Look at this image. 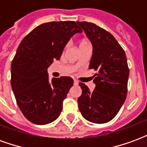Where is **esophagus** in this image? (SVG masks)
<instances>
[{"label": "esophagus", "instance_id": "34e87169", "mask_svg": "<svg viewBox=\"0 0 147 147\" xmlns=\"http://www.w3.org/2000/svg\"><path fill=\"white\" fill-rule=\"evenodd\" d=\"M79 84V82L77 81L76 80H74V85H76V86H77Z\"/></svg>", "mask_w": 147, "mask_h": 147}]
</instances>
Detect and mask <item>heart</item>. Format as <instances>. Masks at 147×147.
Returning a JSON list of instances; mask_svg holds the SVG:
<instances>
[{
	"label": "heart",
	"instance_id": "b5f03b06",
	"mask_svg": "<svg viewBox=\"0 0 147 147\" xmlns=\"http://www.w3.org/2000/svg\"><path fill=\"white\" fill-rule=\"evenodd\" d=\"M85 43H87V42H81V44H85ZM81 44H80V45H81Z\"/></svg>",
	"mask_w": 147,
	"mask_h": 147
}]
</instances>
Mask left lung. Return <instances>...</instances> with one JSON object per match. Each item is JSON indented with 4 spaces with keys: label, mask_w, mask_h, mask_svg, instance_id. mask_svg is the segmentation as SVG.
<instances>
[{
    "label": "left lung",
    "mask_w": 147,
    "mask_h": 147,
    "mask_svg": "<svg viewBox=\"0 0 147 147\" xmlns=\"http://www.w3.org/2000/svg\"><path fill=\"white\" fill-rule=\"evenodd\" d=\"M77 24L92 45L89 68L97 71L93 76L94 90L80 83L82 94L78 98L79 109L90 122L107 123L115 117L126 99L129 76L126 55L109 32L92 23Z\"/></svg>",
    "instance_id": "obj_1"
}]
</instances>
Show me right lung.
<instances>
[{
    "mask_svg": "<svg viewBox=\"0 0 147 147\" xmlns=\"http://www.w3.org/2000/svg\"><path fill=\"white\" fill-rule=\"evenodd\" d=\"M83 30L74 21L39 25L25 37L11 65V86L19 108L31 123L57 120L73 85L71 77L49 79L48 67L59 60L71 38Z\"/></svg>",
    "mask_w": 147,
    "mask_h": 147,
    "instance_id": "1",
    "label": "right lung"
}]
</instances>
